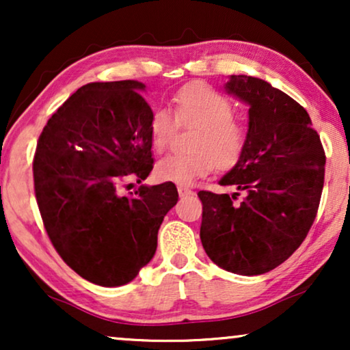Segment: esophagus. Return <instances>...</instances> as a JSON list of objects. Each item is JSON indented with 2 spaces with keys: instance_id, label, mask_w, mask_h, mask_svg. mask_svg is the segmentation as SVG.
Instances as JSON below:
<instances>
[{
  "instance_id": "1",
  "label": "esophagus",
  "mask_w": 350,
  "mask_h": 350,
  "mask_svg": "<svg viewBox=\"0 0 350 350\" xmlns=\"http://www.w3.org/2000/svg\"><path fill=\"white\" fill-rule=\"evenodd\" d=\"M178 194H180V198H186V196H193L194 191L191 189V188H188V186L180 185L178 186Z\"/></svg>"
}]
</instances>
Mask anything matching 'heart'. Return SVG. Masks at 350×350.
Instances as JSON below:
<instances>
[{
	"instance_id": "obj_1",
	"label": "heart",
	"mask_w": 350,
	"mask_h": 350,
	"mask_svg": "<svg viewBox=\"0 0 350 350\" xmlns=\"http://www.w3.org/2000/svg\"><path fill=\"white\" fill-rule=\"evenodd\" d=\"M172 113L157 108L150 119L151 145L164 151L178 126L198 127L191 138L189 154H169L157 162L156 176L176 185H193L218 169H231L241 159L247 146L248 132L234 119L229 100L205 84H189L174 97Z\"/></svg>"
}]
</instances>
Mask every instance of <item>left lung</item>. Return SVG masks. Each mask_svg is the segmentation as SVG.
<instances>
[{
    "instance_id": "1",
    "label": "left lung",
    "mask_w": 350,
    "mask_h": 350,
    "mask_svg": "<svg viewBox=\"0 0 350 350\" xmlns=\"http://www.w3.org/2000/svg\"><path fill=\"white\" fill-rule=\"evenodd\" d=\"M228 94L248 107V140L236 165L219 180L244 193L199 191L200 241L215 265L260 275L293 255L317 215L325 151L309 114L290 95L253 76H231Z\"/></svg>"
}]
</instances>
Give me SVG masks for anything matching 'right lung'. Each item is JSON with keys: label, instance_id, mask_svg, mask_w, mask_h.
<instances>
[{"label": "right lung", "instance_id": "add662e5", "mask_svg": "<svg viewBox=\"0 0 350 350\" xmlns=\"http://www.w3.org/2000/svg\"><path fill=\"white\" fill-rule=\"evenodd\" d=\"M138 81L79 88L42 129L33 159L46 232L66 265L102 286L126 285L154 256L157 231L178 200L172 181L142 185L152 170L151 107Z\"/></svg>", "mask_w": 350, "mask_h": 350}]
</instances>
